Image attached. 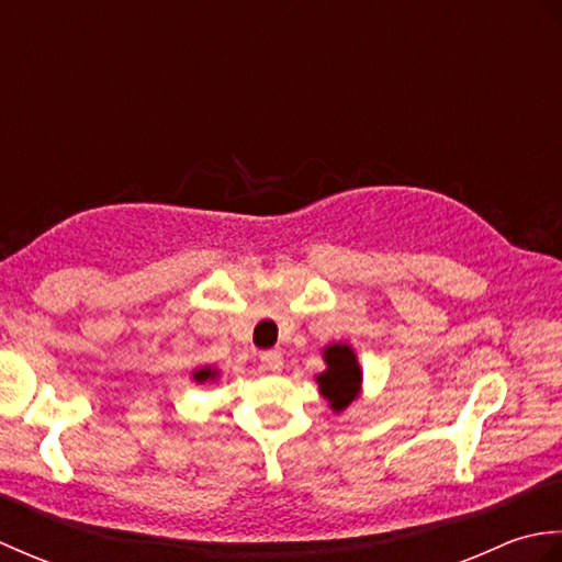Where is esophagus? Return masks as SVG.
<instances>
[{"label": "esophagus", "mask_w": 562, "mask_h": 562, "mask_svg": "<svg viewBox=\"0 0 562 562\" xmlns=\"http://www.w3.org/2000/svg\"><path fill=\"white\" fill-rule=\"evenodd\" d=\"M260 362L262 367L268 369V372H280L282 369V355L278 350H266L260 355Z\"/></svg>", "instance_id": "1"}]
</instances>
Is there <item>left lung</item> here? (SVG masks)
I'll return each mask as SVG.
<instances>
[{"label": "left lung", "mask_w": 562, "mask_h": 562, "mask_svg": "<svg viewBox=\"0 0 562 562\" xmlns=\"http://www.w3.org/2000/svg\"><path fill=\"white\" fill-rule=\"evenodd\" d=\"M328 369L318 376L321 393L330 401L333 411H342L355 401L362 384V372L348 345H330L324 352Z\"/></svg>", "instance_id": "left-lung-1"}]
</instances>
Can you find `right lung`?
<instances>
[{
    "label": "right lung",
    "mask_w": 562,
    "mask_h": 562,
    "mask_svg": "<svg viewBox=\"0 0 562 562\" xmlns=\"http://www.w3.org/2000/svg\"><path fill=\"white\" fill-rule=\"evenodd\" d=\"M193 376H195V381H207L214 376V372H210V369H200V372H195Z\"/></svg>",
    "instance_id": "right-lung-1"
}]
</instances>
